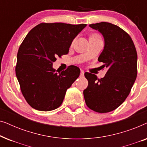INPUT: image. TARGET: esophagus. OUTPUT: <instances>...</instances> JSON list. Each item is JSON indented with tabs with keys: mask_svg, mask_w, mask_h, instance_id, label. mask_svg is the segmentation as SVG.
Wrapping results in <instances>:
<instances>
[{
	"mask_svg": "<svg viewBox=\"0 0 147 147\" xmlns=\"http://www.w3.org/2000/svg\"><path fill=\"white\" fill-rule=\"evenodd\" d=\"M84 76V70H82V69H81V71H80V76Z\"/></svg>",
	"mask_w": 147,
	"mask_h": 147,
	"instance_id": "34e87169",
	"label": "esophagus"
}]
</instances>
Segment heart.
Listing matches in <instances>:
<instances>
[{
	"mask_svg": "<svg viewBox=\"0 0 147 147\" xmlns=\"http://www.w3.org/2000/svg\"><path fill=\"white\" fill-rule=\"evenodd\" d=\"M91 37H98V38H100V37L98 35H92Z\"/></svg>",
	"mask_w": 147,
	"mask_h": 147,
	"instance_id": "obj_1",
	"label": "heart"
}]
</instances>
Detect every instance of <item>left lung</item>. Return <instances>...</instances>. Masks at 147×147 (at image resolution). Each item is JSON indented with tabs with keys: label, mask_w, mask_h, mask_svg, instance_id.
Instances as JSON below:
<instances>
[{
	"label": "left lung",
	"mask_w": 147,
	"mask_h": 147,
	"mask_svg": "<svg viewBox=\"0 0 147 147\" xmlns=\"http://www.w3.org/2000/svg\"><path fill=\"white\" fill-rule=\"evenodd\" d=\"M89 27L103 36L104 49L98 60L108 71L101 79L94 74H84L88 86L84 96L88 108L106 113L121 105L129 94L137 76V53L131 37L118 26L101 22Z\"/></svg>",
	"instance_id": "8db88e82"
}]
</instances>
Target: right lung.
<instances>
[{"label": "right lung", "instance_id": "right-lung-1", "mask_svg": "<svg viewBox=\"0 0 147 147\" xmlns=\"http://www.w3.org/2000/svg\"><path fill=\"white\" fill-rule=\"evenodd\" d=\"M86 25L41 23L29 32L20 45L16 76L22 94L34 109L51 111L59 107L67 90L79 77L77 66L59 72L53 63L57 56L68 53L72 41Z\"/></svg>", "mask_w": 147, "mask_h": 147}]
</instances>
